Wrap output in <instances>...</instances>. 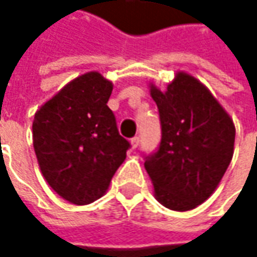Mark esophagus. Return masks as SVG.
<instances>
[{"mask_svg": "<svg viewBox=\"0 0 257 257\" xmlns=\"http://www.w3.org/2000/svg\"><path fill=\"white\" fill-rule=\"evenodd\" d=\"M139 144H140V137L139 136H136L132 139V146H133V149H137L139 147Z\"/></svg>", "mask_w": 257, "mask_h": 257, "instance_id": "34e87169", "label": "esophagus"}]
</instances>
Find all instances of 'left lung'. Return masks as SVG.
Returning a JSON list of instances; mask_svg holds the SVG:
<instances>
[{"mask_svg": "<svg viewBox=\"0 0 257 257\" xmlns=\"http://www.w3.org/2000/svg\"><path fill=\"white\" fill-rule=\"evenodd\" d=\"M162 140L144 167L164 207L186 212L207 200L233 157L234 124L219 101L192 75L177 73L166 91L150 87Z\"/></svg>", "mask_w": 257, "mask_h": 257, "instance_id": "8db88e82", "label": "left lung"}]
</instances>
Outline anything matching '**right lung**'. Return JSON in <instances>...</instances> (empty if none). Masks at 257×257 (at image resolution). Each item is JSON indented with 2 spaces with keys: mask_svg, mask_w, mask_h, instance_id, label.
Instances as JSON below:
<instances>
[{
  "mask_svg": "<svg viewBox=\"0 0 257 257\" xmlns=\"http://www.w3.org/2000/svg\"><path fill=\"white\" fill-rule=\"evenodd\" d=\"M111 91V81L100 73H85L34 115L33 144L41 173L70 203L100 199L130 149L107 105Z\"/></svg>",
  "mask_w": 257,
  "mask_h": 257,
  "instance_id": "1",
  "label": "right lung"
}]
</instances>
